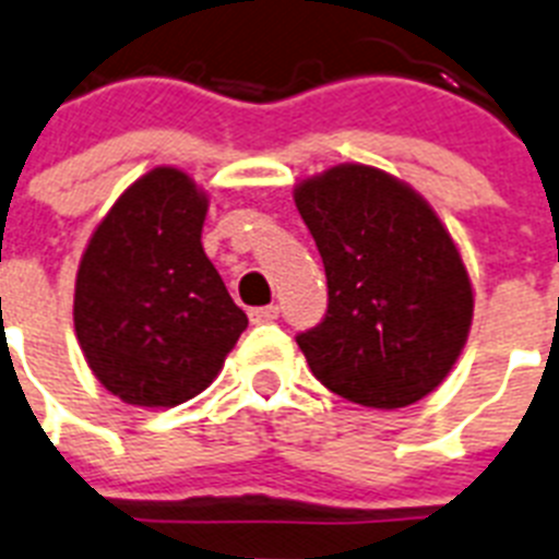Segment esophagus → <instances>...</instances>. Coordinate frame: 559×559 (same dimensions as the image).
I'll return each instance as SVG.
<instances>
[{"label": "esophagus", "instance_id": "esophagus-1", "mask_svg": "<svg viewBox=\"0 0 559 559\" xmlns=\"http://www.w3.org/2000/svg\"><path fill=\"white\" fill-rule=\"evenodd\" d=\"M248 317H251V322H254V325H262V322H274V319L280 317V308H276V305H262V308H251V311H248Z\"/></svg>", "mask_w": 559, "mask_h": 559}]
</instances>
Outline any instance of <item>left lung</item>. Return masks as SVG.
Returning <instances> with one entry per match:
<instances>
[{"instance_id": "8db88e82", "label": "left lung", "mask_w": 559, "mask_h": 559, "mask_svg": "<svg viewBox=\"0 0 559 559\" xmlns=\"http://www.w3.org/2000/svg\"><path fill=\"white\" fill-rule=\"evenodd\" d=\"M294 200L328 276L325 319L297 336L311 373L361 407L416 404L447 379L472 325L450 231L421 194L373 166H333Z\"/></svg>"}]
</instances>
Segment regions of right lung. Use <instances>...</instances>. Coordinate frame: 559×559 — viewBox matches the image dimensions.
<instances>
[{
	"label": "right lung",
	"instance_id": "add662e5",
	"mask_svg": "<svg viewBox=\"0 0 559 559\" xmlns=\"http://www.w3.org/2000/svg\"><path fill=\"white\" fill-rule=\"evenodd\" d=\"M209 198L157 166L98 223L75 276L73 322L90 370L121 402L175 407L212 384L248 317L203 251Z\"/></svg>",
	"mask_w": 559,
	"mask_h": 559
}]
</instances>
